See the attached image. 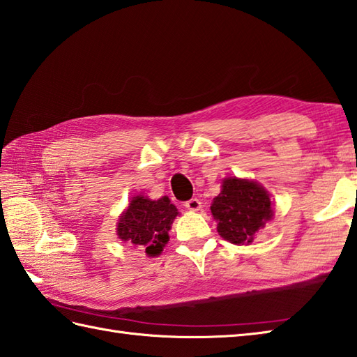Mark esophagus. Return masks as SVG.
<instances>
[{
	"mask_svg": "<svg viewBox=\"0 0 357 357\" xmlns=\"http://www.w3.org/2000/svg\"><path fill=\"white\" fill-rule=\"evenodd\" d=\"M185 208L187 210H190V211H198V210H201L202 208V206H201V201L198 199V198H192V199H188L185 204Z\"/></svg>",
	"mask_w": 357,
	"mask_h": 357,
	"instance_id": "1",
	"label": "esophagus"
}]
</instances>
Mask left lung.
Masks as SVG:
<instances>
[{"label":"left lung","mask_w":357,"mask_h":357,"mask_svg":"<svg viewBox=\"0 0 357 357\" xmlns=\"http://www.w3.org/2000/svg\"><path fill=\"white\" fill-rule=\"evenodd\" d=\"M210 210L218 222V233L236 245L252 244L257 231L273 219L268 192L250 179L225 178Z\"/></svg>","instance_id":"left-lung-1"}]
</instances>
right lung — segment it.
Masks as SVG:
<instances>
[{"mask_svg":"<svg viewBox=\"0 0 357 357\" xmlns=\"http://www.w3.org/2000/svg\"><path fill=\"white\" fill-rule=\"evenodd\" d=\"M178 215V208L167 196L153 201L138 195L119 216L118 238L132 245L144 247L147 256H158L169 242V230Z\"/></svg>","mask_w":357,"mask_h":357,"instance_id":"obj_1","label":"right lung"}]
</instances>
